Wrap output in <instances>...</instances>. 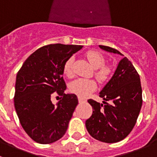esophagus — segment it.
<instances>
[{"mask_svg": "<svg viewBox=\"0 0 157 157\" xmlns=\"http://www.w3.org/2000/svg\"><path fill=\"white\" fill-rule=\"evenodd\" d=\"M78 102L79 103H85V102H86V99L84 98H82V97H78Z\"/></svg>", "mask_w": 157, "mask_h": 157, "instance_id": "34e87169", "label": "esophagus"}]
</instances>
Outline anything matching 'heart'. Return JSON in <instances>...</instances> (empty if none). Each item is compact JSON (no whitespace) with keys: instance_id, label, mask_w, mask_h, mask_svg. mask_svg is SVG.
<instances>
[{"instance_id":"b5f03b06","label":"heart","mask_w":157,"mask_h":157,"mask_svg":"<svg viewBox=\"0 0 157 157\" xmlns=\"http://www.w3.org/2000/svg\"><path fill=\"white\" fill-rule=\"evenodd\" d=\"M88 61L95 68L94 75L100 82L109 81L113 74V67L109 64H105V58L101 52L96 50H90L86 53ZM73 58H69L64 63L63 72L67 77L73 75ZM97 89V82L93 79L78 78L72 82L70 85V91L79 97H87Z\"/></svg>"}]
</instances>
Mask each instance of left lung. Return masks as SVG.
<instances>
[{
  "label": "left lung",
  "instance_id": "left-lung-1",
  "mask_svg": "<svg viewBox=\"0 0 157 157\" xmlns=\"http://www.w3.org/2000/svg\"><path fill=\"white\" fill-rule=\"evenodd\" d=\"M99 46L105 51L123 56L116 48ZM99 97L105 101L103 104L88 100L93 108L92 116L86 121L89 134L106 143H115L124 139L134 128L142 105L140 76L127 57L120 60Z\"/></svg>",
  "mask_w": 157,
  "mask_h": 157
}]
</instances>
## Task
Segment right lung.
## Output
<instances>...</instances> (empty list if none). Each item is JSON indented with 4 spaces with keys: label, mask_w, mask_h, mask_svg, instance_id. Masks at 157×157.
<instances>
[{
    "label": "right lung",
    "mask_w": 157,
    "mask_h": 157,
    "mask_svg": "<svg viewBox=\"0 0 157 157\" xmlns=\"http://www.w3.org/2000/svg\"><path fill=\"white\" fill-rule=\"evenodd\" d=\"M82 45L51 44L38 48L18 71L14 105L20 124L34 141L50 144L61 138L78 105L75 94H65V62ZM55 92L62 100L55 106Z\"/></svg>",
    "instance_id": "1"
}]
</instances>
